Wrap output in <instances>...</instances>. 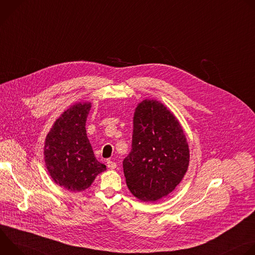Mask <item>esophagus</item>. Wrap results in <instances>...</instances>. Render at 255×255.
<instances>
[{
	"instance_id": "34e87169",
	"label": "esophagus",
	"mask_w": 255,
	"mask_h": 255,
	"mask_svg": "<svg viewBox=\"0 0 255 255\" xmlns=\"http://www.w3.org/2000/svg\"><path fill=\"white\" fill-rule=\"evenodd\" d=\"M107 166L110 169H115L117 167V164H116V162H114L112 160H108L107 161Z\"/></svg>"
}]
</instances>
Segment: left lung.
Returning a JSON list of instances; mask_svg holds the SVG:
<instances>
[{
	"label": "left lung",
	"instance_id": "obj_1",
	"mask_svg": "<svg viewBox=\"0 0 255 255\" xmlns=\"http://www.w3.org/2000/svg\"><path fill=\"white\" fill-rule=\"evenodd\" d=\"M190 162L189 144L179 122L156 100L138 104L133 117L132 149L123 160L129 191L155 202L180 183Z\"/></svg>",
	"mask_w": 255,
	"mask_h": 255
}]
</instances>
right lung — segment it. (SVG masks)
<instances>
[{
	"label": "right lung",
	"instance_id": "add662e5",
	"mask_svg": "<svg viewBox=\"0 0 255 255\" xmlns=\"http://www.w3.org/2000/svg\"><path fill=\"white\" fill-rule=\"evenodd\" d=\"M90 102L78 103L64 111L48 132L44 145L46 168L58 186L71 192L90 188L106 165L95 157L87 136Z\"/></svg>",
	"mask_w": 255,
	"mask_h": 255
}]
</instances>
